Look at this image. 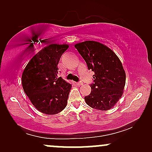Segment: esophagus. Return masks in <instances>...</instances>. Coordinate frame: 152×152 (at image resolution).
Wrapping results in <instances>:
<instances>
[{"label": "esophagus", "mask_w": 152, "mask_h": 152, "mask_svg": "<svg viewBox=\"0 0 152 152\" xmlns=\"http://www.w3.org/2000/svg\"><path fill=\"white\" fill-rule=\"evenodd\" d=\"M76 85H78V86H81V85H83V82H77V83H76Z\"/></svg>", "instance_id": "1"}]
</instances>
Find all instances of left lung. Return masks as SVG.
<instances>
[{"mask_svg":"<svg viewBox=\"0 0 152 152\" xmlns=\"http://www.w3.org/2000/svg\"><path fill=\"white\" fill-rule=\"evenodd\" d=\"M86 61L88 70L94 72L91 91L84 97L93 109L107 111L121 98L126 83V73L121 61L109 47L94 41L75 44Z\"/></svg>","mask_w":152,"mask_h":152,"instance_id":"1","label":"left lung"}]
</instances>
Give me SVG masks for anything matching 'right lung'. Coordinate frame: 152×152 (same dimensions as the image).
Wrapping results in <instances>:
<instances>
[{"mask_svg":"<svg viewBox=\"0 0 152 152\" xmlns=\"http://www.w3.org/2000/svg\"><path fill=\"white\" fill-rule=\"evenodd\" d=\"M69 48L66 44H50L31 59L22 74V86L36 109L56 114L67 105L71 84L58 78V64Z\"/></svg>","mask_w":152,"mask_h":152,"instance_id":"right-lung-1","label":"right lung"}]
</instances>
